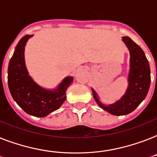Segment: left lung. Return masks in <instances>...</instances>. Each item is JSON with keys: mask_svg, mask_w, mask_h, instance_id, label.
Segmentation results:
<instances>
[{"mask_svg": "<svg viewBox=\"0 0 157 157\" xmlns=\"http://www.w3.org/2000/svg\"><path fill=\"white\" fill-rule=\"evenodd\" d=\"M123 41L130 52L128 86L126 93L117 102L106 105L100 102L96 92L92 89L98 105L108 113L117 116L126 115L134 110L147 96L151 83L150 66L144 52L129 37H123Z\"/></svg>", "mask_w": 157, "mask_h": 157, "instance_id": "left-lung-1", "label": "left lung"}]
</instances>
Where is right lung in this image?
<instances>
[{
	"label": "right lung",
	"instance_id": "obj_1",
	"mask_svg": "<svg viewBox=\"0 0 157 157\" xmlns=\"http://www.w3.org/2000/svg\"><path fill=\"white\" fill-rule=\"evenodd\" d=\"M32 35H25L15 47L8 67V86L12 97L25 113L44 118L58 109L66 100V91L72 76L63 80L57 89H44L29 75L25 62V47Z\"/></svg>",
	"mask_w": 157,
	"mask_h": 157
}]
</instances>
